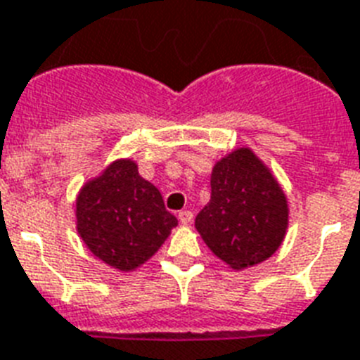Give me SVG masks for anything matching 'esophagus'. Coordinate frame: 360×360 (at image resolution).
<instances>
[{"label": "esophagus", "mask_w": 360, "mask_h": 360, "mask_svg": "<svg viewBox=\"0 0 360 360\" xmlns=\"http://www.w3.org/2000/svg\"><path fill=\"white\" fill-rule=\"evenodd\" d=\"M192 219H194V213L188 211V209H186V211H181L179 213V220L183 222V224H191Z\"/></svg>", "instance_id": "obj_1"}]
</instances>
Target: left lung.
<instances>
[{"label":"left lung","instance_id":"8db88e82","mask_svg":"<svg viewBox=\"0 0 360 360\" xmlns=\"http://www.w3.org/2000/svg\"><path fill=\"white\" fill-rule=\"evenodd\" d=\"M290 224L285 192L250 147H237L211 172V200L198 213V233L233 271L254 267L278 250Z\"/></svg>","mask_w":360,"mask_h":360}]
</instances>
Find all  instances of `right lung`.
<instances>
[{"label": "right lung", "instance_id": "add662e5", "mask_svg": "<svg viewBox=\"0 0 360 360\" xmlns=\"http://www.w3.org/2000/svg\"><path fill=\"white\" fill-rule=\"evenodd\" d=\"M75 214L87 250L121 273L149 262L177 226L162 194L138 174L132 158H115L86 181L76 196Z\"/></svg>", "mask_w": 360, "mask_h": 360}]
</instances>
